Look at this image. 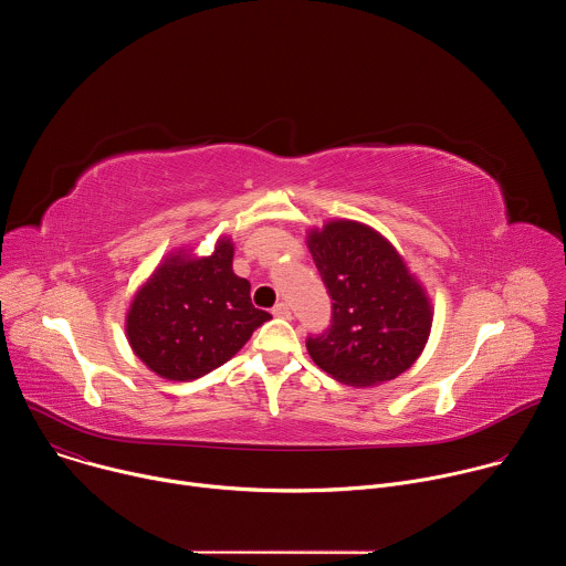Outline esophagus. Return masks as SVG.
Masks as SVG:
<instances>
[{
    "mask_svg": "<svg viewBox=\"0 0 566 566\" xmlns=\"http://www.w3.org/2000/svg\"><path fill=\"white\" fill-rule=\"evenodd\" d=\"M273 315H275V317H291L289 304H286V302H277V304L273 306Z\"/></svg>",
    "mask_w": 566,
    "mask_h": 566,
    "instance_id": "34e87169",
    "label": "esophagus"
}]
</instances>
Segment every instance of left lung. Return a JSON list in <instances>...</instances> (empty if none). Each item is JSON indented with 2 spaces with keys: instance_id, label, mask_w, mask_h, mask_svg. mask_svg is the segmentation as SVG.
<instances>
[{
  "instance_id": "1",
  "label": "left lung",
  "mask_w": 566,
  "mask_h": 566,
  "mask_svg": "<svg viewBox=\"0 0 566 566\" xmlns=\"http://www.w3.org/2000/svg\"><path fill=\"white\" fill-rule=\"evenodd\" d=\"M308 251L332 297V319L306 336L313 363L345 385L396 378L426 347L432 313L423 289L389 241L356 221L308 234Z\"/></svg>"
}]
</instances>
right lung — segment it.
Masks as SVG:
<instances>
[{
    "label": "right lung",
    "mask_w": 566,
    "mask_h": 566,
    "mask_svg": "<svg viewBox=\"0 0 566 566\" xmlns=\"http://www.w3.org/2000/svg\"><path fill=\"white\" fill-rule=\"evenodd\" d=\"M266 319L251 282L232 273L230 239H221L210 258L175 255L151 275L127 313V338L158 376L192 380L230 360Z\"/></svg>",
    "instance_id": "obj_1"
}]
</instances>
